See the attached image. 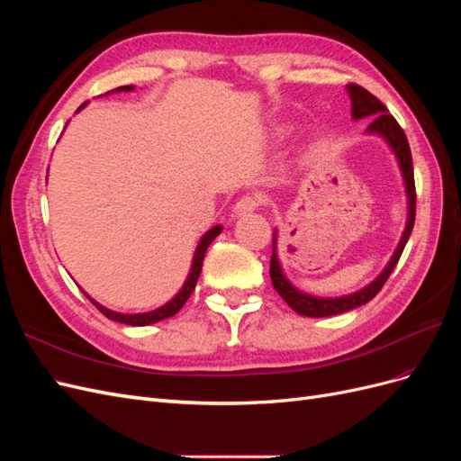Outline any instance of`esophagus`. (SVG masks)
<instances>
[{"label": "esophagus", "instance_id": "34e87169", "mask_svg": "<svg viewBox=\"0 0 461 461\" xmlns=\"http://www.w3.org/2000/svg\"><path fill=\"white\" fill-rule=\"evenodd\" d=\"M263 203L259 194H246L239 202L234 203V213L236 215H246V213H252L256 209Z\"/></svg>", "mask_w": 461, "mask_h": 461}]
</instances>
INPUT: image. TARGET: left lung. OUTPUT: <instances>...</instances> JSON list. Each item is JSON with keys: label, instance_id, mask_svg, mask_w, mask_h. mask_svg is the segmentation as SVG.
I'll return each instance as SVG.
<instances>
[{"label": "left lung", "instance_id": "1", "mask_svg": "<svg viewBox=\"0 0 461 461\" xmlns=\"http://www.w3.org/2000/svg\"><path fill=\"white\" fill-rule=\"evenodd\" d=\"M348 94H350V100H352V117L354 119L373 117L371 124L367 127V132L369 134H381L384 140L388 142V146L393 148V151L396 153V159L400 163L403 183H406L408 222H406V230H403V234H402V240L396 248V252H394L393 259L388 261L384 271L366 288H361L359 292H354V294H348V296H342V298H315V296H310V294H303V292H300L298 288L292 286L288 283V278L285 276V273L281 269V263H278V258H276V249H275L276 248V232H275L273 234L271 269H269L273 286L292 310H294L300 315H305V317L339 315V313H344V312H350V310L357 308V305L367 303L369 300H373L376 294H379V290L386 283V278L390 276V273L394 271L396 263H398V259L403 252V248H406V242H408L410 234L413 230V222H415L413 161H411V151H410V144H408L406 134H403L398 121L388 113V109L383 105L379 97H375L371 92H367L366 88H361L357 85H348Z\"/></svg>", "mask_w": 461, "mask_h": 461}]
</instances>
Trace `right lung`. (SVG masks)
I'll list each match as a JSON object with an SVG mask.
<instances>
[{"mask_svg":"<svg viewBox=\"0 0 461 461\" xmlns=\"http://www.w3.org/2000/svg\"><path fill=\"white\" fill-rule=\"evenodd\" d=\"M131 90H134V86H121V88H117V92H131ZM86 104H82L80 107H78V111L85 107ZM221 229L222 227H213V229H209L203 236H202V240H200V244H198V248H196V254H194V261H192V269H190V273H188V278H186V283H185V286L180 288V292L178 294L171 300V302H167L165 305H161V308H158V310H153V312H148V313H117V312H111V310H107V308H104V305H100L97 302H94L86 292L85 294L90 298V302L95 305L97 310H100L107 319H111V321H119V323H124V325H132V327H144V325H151V323H158V321H161V319H167V317H173L180 308H183V305L186 303V300L190 298V294L194 292V288H196V283H198V276H200V273H202V263H203V256H205V249L209 248V244H212L213 240H215V236L221 232Z\"/></svg>","mask_w":461,"mask_h":461,"instance_id":"obj_1","label":"right lung"}]
</instances>
